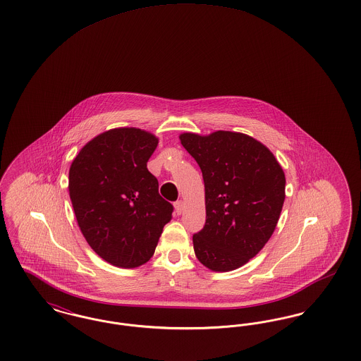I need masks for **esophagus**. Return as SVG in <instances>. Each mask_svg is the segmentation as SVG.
Here are the masks:
<instances>
[{"label": "esophagus", "mask_w": 361, "mask_h": 361, "mask_svg": "<svg viewBox=\"0 0 361 361\" xmlns=\"http://www.w3.org/2000/svg\"><path fill=\"white\" fill-rule=\"evenodd\" d=\"M174 208H176L177 215H180V214L184 211V202H183V200H177V202L174 203Z\"/></svg>", "instance_id": "1"}]
</instances>
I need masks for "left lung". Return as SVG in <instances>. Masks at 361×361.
Returning a JSON list of instances; mask_svg holds the SVG:
<instances>
[{
  "label": "left lung",
  "instance_id": "obj_1",
  "mask_svg": "<svg viewBox=\"0 0 361 361\" xmlns=\"http://www.w3.org/2000/svg\"><path fill=\"white\" fill-rule=\"evenodd\" d=\"M181 145L203 173L206 224L193 234L197 259L228 272L255 257L275 231L286 199V176L262 143L240 133H185Z\"/></svg>",
  "mask_w": 361,
  "mask_h": 361
}]
</instances>
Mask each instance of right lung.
Returning <instances> with one entry per match:
<instances>
[{"label": "right lung", "instance_id": "obj_1", "mask_svg": "<svg viewBox=\"0 0 361 361\" xmlns=\"http://www.w3.org/2000/svg\"><path fill=\"white\" fill-rule=\"evenodd\" d=\"M158 139L115 128L92 139L71 162L69 193L78 226L106 262L135 268L154 255L173 206L147 169Z\"/></svg>", "mask_w": 361, "mask_h": 361}]
</instances>
